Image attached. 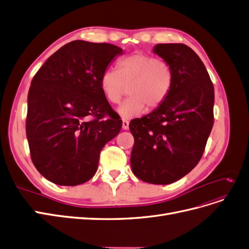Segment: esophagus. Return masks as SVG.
Wrapping results in <instances>:
<instances>
[{
    "label": "esophagus",
    "instance_id": "obj_1",
    "mask_svg": "<svg viewBox=\"0 0 249 249\" xmlns=\"http://www.w3.org/2000/svg\"><path fill=\"white\" fill-rule=\"evenodd\" d=\"M123 129H124V130H127V129H129V120L123 119Z\"/></svg>",
    "mask_w": 249,
    "mask_h": 249
}]
</instances>
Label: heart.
Segmentation results:
<instances>
[{
    "instance_id": "1",
    "label": "heart",
    "mask_w": 249,
    "mask_h": 249,
    "mask_svg": "<svg viewBox=\"0 0 249 249\" xmlns=\"http://www.w3.org/2000/svg\"><path fill=\"white\" fill-rule=\"evenodd\" d=\"M117 69L104 71L100 86L112 104H118L125 87L130 86L131 96L116 109L123 118L137 116L147 107L155 110L167 99L173 83V71L167 62L144 53H136L119 60Z\"/></svg>"
}]
</instances>
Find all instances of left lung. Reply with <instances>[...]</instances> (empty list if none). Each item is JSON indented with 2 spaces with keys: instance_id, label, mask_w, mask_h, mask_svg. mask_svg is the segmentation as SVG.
<instances>
[{
  "instance_id": "left-lung-1",
  "label": "left lung",
  "mask_w": 249,
  "mask_h": 249,
  "mask_svg": "<svg viewBox=\"0 0 249 249\" xmlns=\"http://www.w3.org/2000/svg\"><path fill=\"white\" fill-rule=\"evenodd\" d=\"M153 52L171 66L173 83L159 108L131 120V167L143 182L168 185L200 160L214 124V86L200 58L186 44L159 43Z\"/></svg>"
}]
</instances>
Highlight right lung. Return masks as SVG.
I'll return each instance as SVG.
<instances>
[{"mask_svg":"<svg viewBox=\"0 0 249 249\" xmlns=\"http://www.w3.org/2000/svg\"><path fill=\"white\" fill-rule=\"evenodd\" d=\"M124 50L73 40L53 54L29 89L27 139L36 169L50 182L77 186L96 172L100 153L123 122L101 86L104 71Z\"/></svg>","mask_w":249,"mask_h":249,"instance_id":"add662e5","label":"right lung"}]
</instances>
